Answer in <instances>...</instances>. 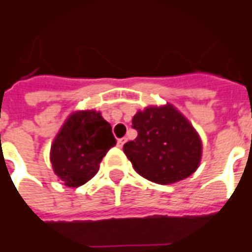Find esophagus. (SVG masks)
I'll return each instance as SVG.
<instances>
[{
  "label": "esophagus",
  "instance_id": "esophagus-1",
  "mask_svg": "<svg viewBox=\"0 0 252 252\" xmlns=\"http://www.w3.org/2000/svg\"><path fill=\"white\" fill-rule=\"evenodd\" d=\"M126 143V138H121V140H118V147H123V144Z\"/></svg>",
  "mask_w": 252,
  "mask_h": 252
}]
</instances>
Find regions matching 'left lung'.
<instances>
[{"mask_svg": "<svg viewBox=\"0 0 252 252\" xmlns=\"http://www.w3.org/2000/svg\"><path fill=\"white\" fill-rule=\"evenodd\" d=\"M131 122L138 136L123 152L140 176L167 185L195 173L202 159L200 137L171 104L147 107Z\"/></svg>", "mask_w": 252, "mask_h": 252, "instance_id": "8db88e82", "label": "left lung"}]
</instances>
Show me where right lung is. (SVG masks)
Here are the masks:
<instances>
[{"mask_svg":"<svg viewBox=\"0 0 252 252\" xmlns=\"http://www.w3.org/2000/svg\"><path fill=\"white\" fill-rule=\"evenodd\" d=\"M116 144L112 127L94 109L67 118L50 148L52 167L65 187L76 188L96 176L109 148Z\"/></svg>","mask_w":252,"mask_h":252,"instance_id":"1","label":"right lung"}]
</instances>
